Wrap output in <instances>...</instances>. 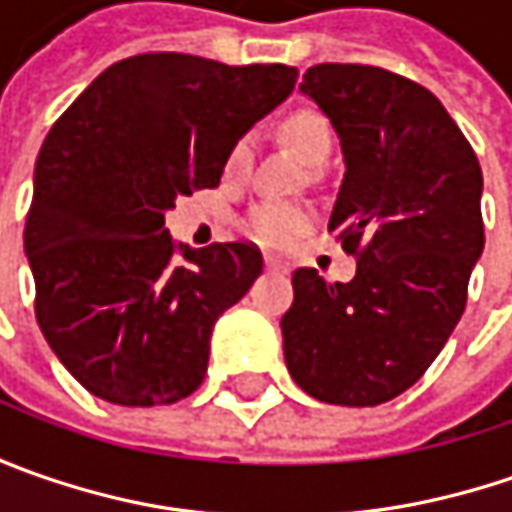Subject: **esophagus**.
Wrapping results in <instances>:
<instances>
[{"label": "esophagus", "instance_id": "obj_1", "mask_svg": "<svg viewBox=\"0 0 512 512\" xmlns=\"http://www.w3.org/2000/svg\"><path fill=\"white\" fill-rule=\"evenodd\" d=\"M265 270L267 273H285L287 267L279 262V259H273V256H265Z\"/></svg>", "mask_w": 512, "mask_h": 512}]
</instances>
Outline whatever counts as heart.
Instances as JSON below:
<instances>
[{
  "label": "heart",
  "instance_id": "heart-1",
  "mask_svg": "<svg viewBox=\"0 0 512 512\" xmlns=\"http://www.w3.org/2000/svg\"><path fill=\"white\" fill-rule=\"evenodd\" d=\"M279 136L287 148L293 150L305 165H325L333 150V128L319 110H293L279 122ZM253 159V142L250 136H239L225 156V176H242ZM310 222L305 207L299 205H270L253 207L245 219V233L259 245L282 247L296 239Z\"/></svg>",
  "mask_w": 512,
  "mask_h": 512
}]
</instances>
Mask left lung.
<instances>
[{
    "instance_id": "1",
    "label": "left lung",
    "mask_w": 512,
    "mask_h": 512,
    "mask_svg": "<svg viewBox=\"0 0 512 512\" xmlns=\"http://www.w3.org/2000/svg\"><path fill=\"white\" fill-rule=\"evenodd\" d=\"M299 90L339 136L327 227L359 265L347 285L293 273L285 362L307 396L373 407L419 382L462 319L484 250L482 168L442 102L399 73L313 65Z\"/></svg>"
}]
</instances>
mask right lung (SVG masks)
I'll list each match as a JSON object with an SVG mask.
<instances>
[{
	"mask_svg": "<svg viewBox=\"0 0 512 512\" xmlns=\"http://www.w3.org/2000/svg\"><path fill=\"white\" fill-rule=\"evenodd\" d=\"M296 76L142 53L102 70L50 128L25 256L36 322L93 396L153 407L202 384L213 325L256 282L262 253L173 242L165 213L219 185L230 145L285 102Z\"/></svg>",
	"mask_w": 512,
	"mask_h": 512,
	"instance_id": "right-lung-1",
	"label": "right lung"
}]
</instances>
